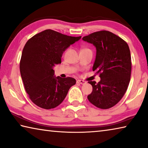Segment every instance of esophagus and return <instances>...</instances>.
I'll list each match as a JSON object with an SVG mask.
<instances>
[{
	"mask_svg": "<svg viewBox=\"0 0 148 148\" xmlns=\"http://www.w3.org/2000/svg\"><path fill=\"white\" fill-rule=\"evenodd\" d=\"M86 82L84 80H81V79H78L77 80V84H85Z\"/></svg>",
	"mask_w": 148,
	"mask_h": 148,
	"instance_id": "obj_1",
	"label": "esophagus"
}]
</instances>
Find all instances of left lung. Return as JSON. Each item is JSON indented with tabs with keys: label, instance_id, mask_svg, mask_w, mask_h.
<instances>
[{
	"label": "left lung",
	"instance_id": "8db88e82",
	"mask_svg": "<svg viewBox=\"0 0 148 148\" xmlns=\"http://www.w3.org/2000/svg\"><path fill=\"white\" fill-rule=\"evenodd\" d=\"M93 44L96 57L93 71L99 74L101 80L89 82L93 87L88 99L100 109H109L119 102L127 90L131 75V56L128 44L115 34L99 31L84 37Z\"/></svg>",
	"mask_w": 148,
	"mask_h": 148
}]
</instances>
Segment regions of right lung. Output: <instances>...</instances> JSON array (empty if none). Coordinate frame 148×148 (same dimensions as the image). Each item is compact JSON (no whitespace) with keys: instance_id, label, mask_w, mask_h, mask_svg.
I'll use <instances>...</instances> for the list:
<instances>
[{"instance_id":"obj_1","label":"right lung","mask_w":148,"mask_h":148,"mask_svg":"<svg viewBox=\"0 0 148 148\" xmlns=\"http://www.w3.org/2000/svg\"><path fill=\"white\" fill-rule=\"evenodd\" d=\"M46 29L25 43L20 63V74L30 99L45 109H53L64 99L76 79L55 76L53 68L61 63L66 49L81 39Z\"/></svg>"}]
</instances>
